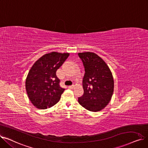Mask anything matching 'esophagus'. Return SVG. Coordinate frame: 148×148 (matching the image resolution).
<instances>
[{"label":"esophagus","mask_w":148,"mask_h":148,"mask_svg":"<svg viewBox=\"0 0 148 148\" xmlns=\"http://www.w3.org/2000/svg\"><path fill=\"white\" fill-rule=\"evenodd\" d=\"M74 87H75V85H74V84H73V85H71V86H68V88H69V89H74Z\"/></svg>","instance_id":"obj_1"}]
</instances>
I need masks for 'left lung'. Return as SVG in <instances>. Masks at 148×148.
Here are the masks:
<instances>
[{
	"instance_id": "obj_1",
	"label": "left lung",
	"mask_w": 148,
	"mask_h": 148,
	"mask_svg": "<svg viewBox=\"0 0 148 148\" xmlns=\"http://www.w3.org/2000/svg\"><path fill=\"white\" fill-rule=\"evenodd\" d=\"M83 61L85 74L83 79L84 94L79 103L90 112H99L112 99L114 80L109 67L98 54L93 52L78 53Z\"/></svg>"
}]
</instances>
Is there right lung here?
Returning <instances> with one entry per match:
<instances>
[{
    "label": "right lung",
    "instance_id": "add662e5",
    "mask_svg": "<svg viewBox=\"0 0 148 148\" xmlns=\"http://www.w3.org/2000/svg\"><path fill=\"white\" fill-rule=\"evenodd\" d=\"M69 56V53L52 51L38 59L31 67L25 86L29 99L35 107L46 109L60 100L65 89L59 86L56 71Z\"/></svg>",
    "mask_w": 148,
    "mask_h": 148
}]
</instances>
